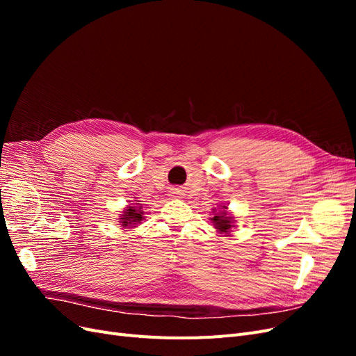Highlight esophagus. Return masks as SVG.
Wrapping results in <instances>:
<instances>
[{
  "label": "esophagus",
  "instance_id": "1",
  "mask_svg": "<svg viewBox=\"0 0 356 356\" xmlns=\"http://www.w3.org/2000/svg\"><path fill=\"white\" fill-rule=\"evenodd\" d=\"M174 195H181V190L175 188V190H174Z\"/></svg>",
  "mask_w": 356,
  "mask_h": 356
}]
</instances>
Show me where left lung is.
I'll use <instances>...</instances> for the list:
<instances>
[{
    "instance_id": "obj_1",
    "label": "left lung",
    "mask_w": 356,
    "mask_h": 356,
    "mask_svg": "<svg viewBox=\"0 0 356 356\" xmlns=\"http://www.w3.org/2000/svg\"><path fill=\"white\" fill-rule=\"evenodd\" d=\"M222 208L227 209L225 207H222ZM212 222L215 225V229H217L220 233H229L230 229L234 227V225H233V218L229 217L227 212H225V211L215 215V217L212 218Z\"/></svg>"
}]
</instances>
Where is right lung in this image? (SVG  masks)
<instances>
[{"label":"right lung","instance_id":"right-lung-1","mask_svg":"<svg viewBox=\"0 0 356 356\" xmlns=\"http://www.w3.org/2000/svg\"><path fill=\"white\" fill-rule=\"evenodd\" d=\"M143 211H141V208H136V207H129L124 212H123V215H122V218H120V225L122 227H124V229H127V227H134V225H136V224H139L143 221Z\"/></svg>","mask_w":356,"mask_h":356}]
</instances>
